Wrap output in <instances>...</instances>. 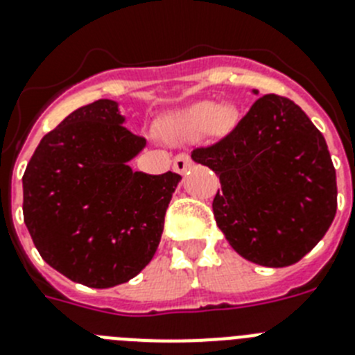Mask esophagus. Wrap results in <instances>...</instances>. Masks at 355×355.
<instances>
[{
	"mask_svg": "<svg viewBox=\"0 0 355 355\" xmlns=\"http://www.w3.org/2000/svg\"><path fill=\"white\" fill-rule=\"evenodd\" d=\"M191 166H193V160L187 153H178L177 157H175V160H173V169H175L177 173H180V175H184V173L191 168Z\"/></svg>",
	"mask_w": 355,
	"mask_h": 355,
	"instance_id": "34e87169",
	"label": "esophagus"
}]
</instances>
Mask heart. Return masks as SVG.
<instances>
[{"label":"heart","instance_id":"b5f03b06","mask_svg":"<svg viewBox=\"0 0 355 355\" xmlns=\"http://www.w3.org/2000/svg\"><path fill=\"white\" fill-rule=\"evenodd\" d=\"M216 113H218V104L202 103L198 104V106H195V108L189 110V112H187L186 115H182V117L168 122V124L164 126V133L169 137L187 135V133H191L196 128L204 126L205 122H209ZM222 119L225 121V119H227V113L223 112Z\"/></svg>","mask_w":355,"mask_h":355}]
</instances>
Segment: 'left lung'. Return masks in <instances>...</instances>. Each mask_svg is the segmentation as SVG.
<instances>
[{
    "label": "left lung",
    "mask_w": 355,
    "mask_h": 355,
    "mask_svg": "<svg viewBox=\"0 0 355 355\" xmlns=\"http://www.w3.org/2000/svg\"><path fill=\"white\" fill-rule=\"evenodd\" d=\"M191 159L220 177L216 225L252 263H296L334 220L338 186L324 137L287 97H260L233 132L195 148Z\"/></svg>",
    "instance_id": "obj_1"
}]
</instances>
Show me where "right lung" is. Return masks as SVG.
Returning <instances> with one entry per match:
<instances>
[{
	"instance_id": "1",
	"label": "right lung",
	"mask_w": 355,
	"mask_h": 355,
	"mask_svg": "<svg viewBox=\"0 0 355 355\" xmlns=\"http://www.w3.org/2000/svg\"><path fill=\"white\" fill-rule=\"evenodd\" d=\"M119 104L99 99L41 139L23 175V218L50 267L92 288L135 278L153 258L180 175L128 162L146 139L122 126Z\"/></svg>"
}]
</instances>
